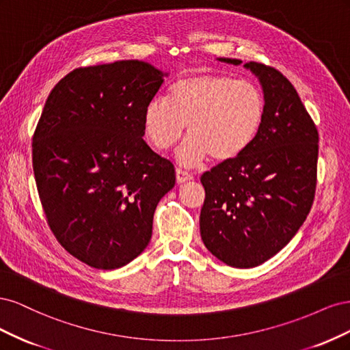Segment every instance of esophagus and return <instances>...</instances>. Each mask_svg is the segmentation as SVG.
Here are the masks:
<instances>
[{"instance_id":"34e87169","label":"esophagus","mask_w":350,"mask_h":350,"mask_svg":"<svg viewBox=\"0 0 350 350\" xmlns=\"http://www.w3.org/2000/svg\"><path fill=\"white\" fill-rule=\"evenodd\" d=\"M191 179H193V174H189L188 171H184V169H181V167L176 169V183L178 184L191 181Z\"/></svg>"}]
</instances>
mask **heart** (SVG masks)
<instances>
[{
  "label": "heart",
  "mask_w": 350,
  "mask_h": 350,
  "mask_svg": "<svg viewBox=\"0 0 350 350\" xmlns=\"http://www.w3.org/2000/svg\"><path fill=\"white\" fill-rule=\"evenodd\" d=\"M264 116L261 90L248 80L221 74H194L174 83L167 102L153 99L143 112L146 139L165 152L188 139L178 152L184 165H194L210 154L225 162L237 157L257 135Z\"/></svg>",
  "instance_id": "b5f03b06"
}]
</instances>
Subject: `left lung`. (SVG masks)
<instances>
[{
	"mask_svg": "<svg viewBox=\"0 0 350 350\" xmlns=\"http://www.w3.org/2000/svg\"><path fill=\"white\" fill-rule=\"evenodd\" d=\"M245 67L264 92L260 130L245 150L200 178L201 239L238 269L260 266L295 237L314 203L319 161V131L293 84L270 66L250 61Z\"/></svg>",
	"mask_w": 350,
	"mask_h": 350,
	"instance_id": "obj_1",
	"label": "left lung"
}]
</instances>
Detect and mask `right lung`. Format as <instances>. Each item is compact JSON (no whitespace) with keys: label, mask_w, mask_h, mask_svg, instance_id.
I'll return each mask as SVG.
<instances>
[{"label":"right lung","mask_w":350,"mask_h":350,"mask_svg":"<svg viewBox=\"0 0 350 350\" xmlns=\"http://www.w3.org/2000/svg\"><path fill=\"white\" fill-rule=\"evenodd\" d=\"M144 61L80 67L51 90L31 142L46 221L88 266L133 261L152 238L153 215L175 185L171 161L143 140V112L163 83Z\"/></svg>","instance_id":"add662e5"}]
</instances>
